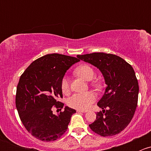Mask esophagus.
Listing matches in <instances>:
<instances>
[{
	"label": "esophagus",
	"instance_id": "34e87169",
	"mask_svg": "<svg viewBox=\"0 0 151 151\" xmlns=\"http://www.w3.org/2000/svg\"><path fill=\"white\" fill-rule=\"evenodd\" d=\"M77 112H83V113H85V112H87V110H81V109H77Z\"/></svg>",
	"mask_w": 151,
	"mask_h": 151
}]
</instances>
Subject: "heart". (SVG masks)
I'll list each match as a JSON object with an SVG mask.
<instances>
[{
    "label": "heart",
    "mask_w": 151,
    "mask_h": 151,
    "mask_svg": "<svg viewBox=\"0 0 151 151\" xmlns=\"http://www.w3.org/2000/svg\"><path fill=\"white\" fill-rule=\"evenodd\" d=\"M75 74L87 81L92 80L95 75L93 69L88 65H82L77 67L75 70ZM93 85L96 87H99V85L97 83H94ZM60 86H61V90L63 93H67L68 92L69 81H68V77H64L62 79ZM96 94L91 91H88L85 93L73 94L67 100V104L70 107L84 110V109H88L96 101Z\"/></svg>",
    "instance_id": "heart-1"
}]
</instances>
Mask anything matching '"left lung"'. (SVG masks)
I'll return each instance as SVG.
<instances>
[{
  "instance_id": "left-lung-1",
  "label": "left lung",
  "mask_w": 151,
  "mask_h": 151,
  "mask_svg": "<svg viewBox=\"0 0 151 151\" xmlns=\"http://www.w3.org/2000/svg\"><path fill=\"white\" fill-rule=\"evenodd\" d=\"M77 57L97 67L107 85L97 104L102 111L90 128L102 137L118 134L131 122L137 105L139 85L134 68L115 55L94 52Z\"/></svg>"
}]
</instances>
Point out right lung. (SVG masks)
<instances>
[{
    "label": "right lung",
    "mask_w": 151,
    "mask_h": 151,
    "mask_svg": "<svg viewBox=\"0 0 151 151\" xmlns=\"http://www.w3.org/2000/svg\"><path fill=\"white\" fill-rule=\"evenodd\" d=\"M80 61L65 55L48 54L36 59L19 78L17 87L16 107L22 124L29 133L42 141H54L68 129L74 109L65 106L58 115L52 113L53 106L60 108L64 104L61 80L66 71Z\"/></svg>",
    "instance_id": "add662e5"
}]
</instances>
